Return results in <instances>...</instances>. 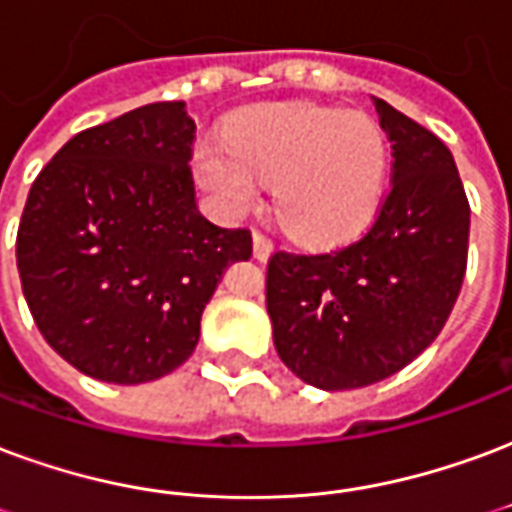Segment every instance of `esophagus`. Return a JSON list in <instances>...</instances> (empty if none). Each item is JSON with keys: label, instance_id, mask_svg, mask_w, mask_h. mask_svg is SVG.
I'll list each match as a JSON object with an SVG mask.
<instances>
[{"label": "esophagus", "instance_id": "esophagus-1", "mask_svg": "<svg viewBox=\"0 0 512 512\" xmlns=\"http://www.w3.org/2000/svg\"><path fill=\"white\" fill-rule=\"evenodd\" d=\"M252 249H255V257L257 260H268V255H271V249H274V244H271V238L263 236V233H252Z\"/></svg>", "mask_w": 512, "mask_h": 512}]
</instances>
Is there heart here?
Here are the masks:
<instances>
[{
	"mask_svg": "<svg viewBox=\"0 0 512 512\" xmlns=\"http://www.w3.org/2000/svg\"><path fill=\"white\" fill-rule=\"evenodd\" d=\"M195 173L225 214H246L274 184L276 217L306 246L358 236L380 206L388 140L363 113L323 105H268L206 140Z\"/></svg>",
	"mask_w": 512,
	"mask_h": 512,
	"instance_id": "b5f03b06",
	"label": "heart"
}]
</instances>
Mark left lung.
<instances>
[{"label":"left lung","mask_w":512,"mask_h":512,"mask_svg":"<svg viewBox=\"0 0 512 512\" xmlns=\"http://www.w3.org/2000/svg\"><path fill=\"white\" fill-rule=\"evenodd\" d=\"M393 146V187L358 241L276 252L266 306L287 369L320 391L366 388L426 350L467 271L469 203L442 140L372 97Z\"/></svg>","instance_id":"1"}]
</instances>
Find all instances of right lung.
<instances>
[{
    "label": "right lung",
    "instance_id": "obj_1",
    "mask_svg": "<svg viewBox=\"0 0 512 512\" xmlns=\"http://www.w3.org/2000/svg\"><path fill=\"white\" fill-rule=\"evenodd\" d=\"M192 140L184 102H151L78 132L29 189L15 241L26 304L45 342L94 380L179 369L225 268L252 257L249 230L198 211Z\"/></svg>",
    "mask_w": 512,
    "mask_h": 512
}]
</instances>
